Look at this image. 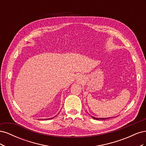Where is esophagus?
I'll use <instances>...</instances> for the list:
<instances>
[{
	"label": "esophagus",
	"instance_id": "34e87169",
	"mask_svg": "<svg viewBox=\"0 0 146 146\" xmlns=\"http://www.w3.org/2000/svg\"><path fill=\"white\" fill-rule=\"evenodd\" d=\"M77 80L78 81H80L82 80V77L80 76V75H78V76H77Z\"/></svg>",
	"mask_w": 146,
	"mask_h": 146
}]
</instances>
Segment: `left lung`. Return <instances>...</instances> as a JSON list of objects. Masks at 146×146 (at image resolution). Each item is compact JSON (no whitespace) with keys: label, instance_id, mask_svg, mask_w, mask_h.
Instances as JSON below:
<instances>
[{"label":"left lung","instance_id":"1","mask_svg":"<svg viewBox=\"0 0 146 146\" xmlns=\"http://www.w3.org/2000/svg\"><path fill=\"white\" fill-rule=\"evenodd\" d=\"M93 117V119H96V120H105V119H109V117H108V118H98V117Z\"/></svg>","mask_w":146,"mask_h":146}]
</instances>
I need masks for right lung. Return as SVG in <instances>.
<instances>
[{"mask_svg": "<svg viewBox=\"0 0 146 146\" xmlns=\"http://www.w3.org/2000/svg\"><path fill=\"white\" fill-rule=\"evenodd\" d=\"M52 118H54V117H52ZM52 118H51V119H52Z\"/></svg>", "mask_w": 146, "mask_h": 146, "instance_id": "add662e5", "label": "right lung"}]
</instances>
